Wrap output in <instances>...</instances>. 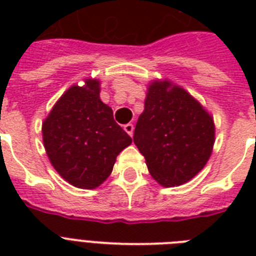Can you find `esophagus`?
I'll list each match as a JSON object with an SVG mask.
<instances>
[{
  "mask_svg": "<svg viewBox=\"0 0 256 256\" xmlns=\"http://www.w3.org/2000/svg\"><path fill=\"white\" fill-rule=\"evenodd\" d=\"M124 132H128V136H132V132H134V126H132V124H124Z\"/></svg>",
  "mask_w": 256,
  "mask_h": 256,
  "instance_id": "obj_1",
  "label": "esophagus"
}]
</instances>
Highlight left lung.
I'll return each instance as SVG.
<instances>
[{
  "label": "left lung",
  "mask_w": 256,
  "mask_h": 256,
  "mask_svg": "<svg viewBox=\"0 0 256 256\" xmlns=\"http://www.w3.org/2000/svg\"><path fill=\"white\" fill-rule=\"evenodd\" d=\"M214 142V120L190 92L168 80L148 84L134 144L156 182H188L210 160Z\"/></svg>",
  "instance_id": "obj_1"
}]
</instances>
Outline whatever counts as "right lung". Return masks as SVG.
<instances>
[{"label":"right lung","mask_w":256,"mask_h":256,"mask_svg":"<svg viewBox=\"0 0 256 256\" xmlns=\"http://www.w3.org/2000/svg\"><path fill=\"white\" fill-rule=\"evenodd\" d=\"M100 86L92 78L70 86L42 122L50 164L66 182L85 190L108 178L118 154L132 142L100 100Z\"/></svg>","instance_id":"1"}]
</instances>
